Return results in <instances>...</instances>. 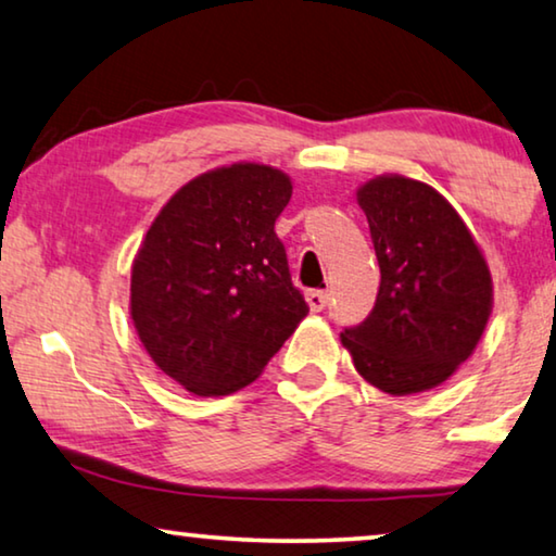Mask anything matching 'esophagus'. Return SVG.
Instances as JSON below:
<instances>
[{
	"instance_id": "obj_1",
	"label": "esophagus",
	"mask_w": 556,
	"mask_h": 556,
	"mask_svg": "<svg viewBox=\"0 0 556 556\" xmlns=\"http://www.w3.org/2000/svg\"><path fill=\"white\" fill-rule=\"evenodd\" d=\"M306 304H309L312 312H321L329 302V294L321 292V289H312V292H306Z\"/></svg>"
}]
</instances>
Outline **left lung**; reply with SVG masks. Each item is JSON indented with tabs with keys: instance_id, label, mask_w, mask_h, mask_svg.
I'll list each match as a JSON object with an SVG mask.
<instances>
[{
	"instance_id": "1",
	"label": "left lung",
	"mask_w": 556,
	"mask_h": 556,
	"mask_svg": "<svg viewBox=\"0 0 556 556\" xmlns=\"http://www.w3.org/2000/svg\"><path fill=\"white\" fill-rule=\"evenodd\" d=\"M379 271L375 309L342 331L371 387L404 396L446 382L492 314V275L457 210L425 181L382 174L357 189Z\"/></svg>"
}]
</instances>
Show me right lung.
Returning a JSON list of instances; mask_svg holds the SVG:
<instances>
[{
    "label": "right lung",
    "instance_id": "obj_1",
    "mask_svg": "<svg viewBox=\"0 0 556 556\" xmlns=\"http://www.w3.org/2000/svg\"><path fill=\"white\" fill-rule=\"evenodd\" d=\"M289 197L285 172L237 162L187 181L149 227L129 314L149 357L187 392L254 382L309 312L275 231Z\"/></svg>",
    "mask_w": 556,
    "mask_h": 556
}]
</instances>
